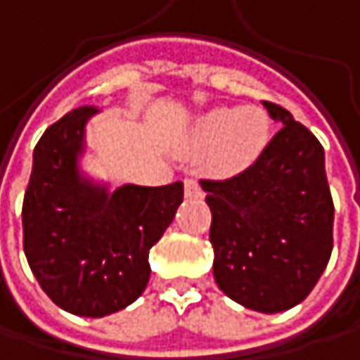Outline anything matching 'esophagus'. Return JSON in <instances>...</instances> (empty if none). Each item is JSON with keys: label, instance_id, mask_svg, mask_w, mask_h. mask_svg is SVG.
<instances>
[{"label": "esophagus", "instance_id": "esophagus-1", "mask_svg": "<svg viewBox=\"0 0 360 360\" xmlns=\"http://www.w3.org/2000/svg\"><path fill=\"white\" fill-rule=\"evenodd\" d=\"M204 193H202V187H200V183L195 179H185V198H189V200H195V198H202Z\"/></svg>", "mask_w": 360, "mask_h": 360}]
</instances>
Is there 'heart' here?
Returning <instances> with one entry per match:
<instances>
[{"label":"heart","instance_id":"1","mask_svg":"<svg viewBox=\"0 0 360 360\" xmlns=\"http://www.w3.org/2000/svg\"><path fill=\"white\" fill-rule=\"evenodd\" d=\"M269 141V118L260 108L223 106L202 114L189 133L193 150H210V169L236 175L258 160Z\"/></svg>","mask_w":360,"mask_h":360}]
</instances>
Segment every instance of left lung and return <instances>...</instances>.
<instances>
[{
    "instance_id": "1",
    "label": "left lung",
    "mask_w": 360,
    "mask_h": 360,
    "mask_svg": "<svg viewBox=\"0 0 360 360\" xmlns=\"http://www.w3.org/2000/svg\"><path fill=\"white\" fill-rule=\"evenodd\" d=\"M283 127L236 177L202 179L212 212L214 281L238 304L281 313L300 304L333 248V200L319 139L285 108L262 102Z\"/></svg>"
}]
</instances>
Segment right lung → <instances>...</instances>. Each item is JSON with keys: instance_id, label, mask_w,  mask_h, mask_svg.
<instances>
[{"instance_id": "1", "label": "right lung", "mask_w": 360, "mask_h": 360, "mask_svg": "<svg viewBox=\"0 0 360 360\" xmlns=\"http://www.w3.org/2000/svg\"><path fill=\"white\" fill-rule=\"evenodd\" d=\"M72 110L45 129L22 202L25 254L43 292L64 311L106 317L135 302L150 279V248L173 223L183 183L106 185L81 175L85 124Z\"/></svg>"}]
</instances>
